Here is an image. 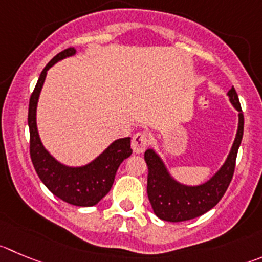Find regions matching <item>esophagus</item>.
Returning a JSON list of instances; mask_svg holds the SVG:
<instances>
[{"label": "esophagus", "mask_w": 262, "mask_h": 262, "mask_svg": "<svg viewBox=\"0 0 262 262\" xmlns=\"http://www.w3.org/2000/svg\"><path fill=\"white\" fill-rule=\"evenodd\" d=\"M149 144V138H148V134L146 133H138L134 135L133 141H131V146H133V150L134 153L136 154H140L143 153L144 150L146 149Z\"/></svg>", "instance_id": "esophagus-1"}]
</instances>
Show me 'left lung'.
<instances>
[{
  "mask_svg": "<svg viewBox=\"0 0 262 262\" xmlns=\"http://www.w3.org/2000/svg\"><path fill=\"white\" fill-rule=\"evenodd\" d=\"M228 96L234 108L239 112L238 131L225 163L210 180L196 186L184 185L170 175L161 157L153 149H148L144 154L148 166V198L154 213L161 220L180 223L198 217L215 207L225 194L233 179L236 154L245 126L241 103L234 87L229 90Z\"/></svg>",
  "mask_w": 262,
  "mask_h": 262,
  "instance_id": "1",
  "label": "left lung"
}]
</instances>
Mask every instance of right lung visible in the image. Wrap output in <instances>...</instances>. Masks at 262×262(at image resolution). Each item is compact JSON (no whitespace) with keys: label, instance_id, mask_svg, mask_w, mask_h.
Returning <instances> with one entry per match:
<instances>
[{"label":"right lung","instance_id":"right-lung-1","mask_svg":"<svg viewBox=\"0 0 262 262\" xmlns=\"http://www.w3.org/2000/svg\"><path fill=\"white\" fill-rule=\"evenodd\" d=\"M74 54L76 50L73 47L66 49L54 56L41 72V76L29 99V150L37 175L55 196L73 206L90 207L99 203L109 193L119 164L127 157L131 156L133 149L131 138L118 139L113 141L98 158L86 166L69 167L56 161L42 145L36 122L39 92L43 86L47 71L59 60H63Z\"/></svg>","mask_w":262,"mask_h":262}]
</instances>
